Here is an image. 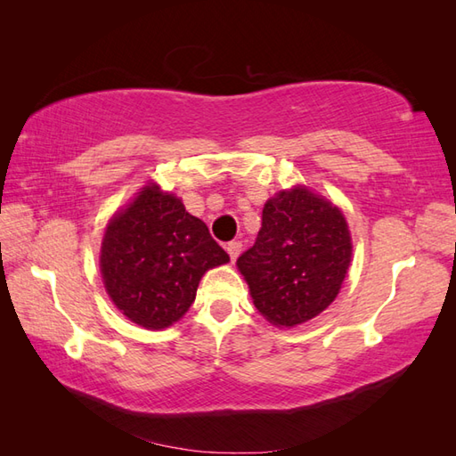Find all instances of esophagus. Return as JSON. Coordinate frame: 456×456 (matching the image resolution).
<instances>
[{
	"mask_svg": "<svg viewBox=\"0 0 456 456\" xmlns=\"http://www.w3.org/2000/svg\"><path fill=\"white\" fill-rule=\"evenodd\" d=\"M225 248H227L231 260H237V256L240 255V248H243V243H240V240H231Z\"/></svg>",
	"mask_w": 456,
	"mask_h": 456,
	"instance_id": "obj_1",
	"label": "esophagus"
}]
</instances>
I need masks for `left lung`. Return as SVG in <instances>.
Masks as SVG:
<instances>
[{
    "label": "left lung",
    "mask_w": 456,
    "mask_h": 456,
    "mask_svg": "<svg viewBox=\"0 0 456 456\" xmlns=\"http://www.w3.org/2000/svg\"><path fill=\"white\" fill-rule=\"evenodd\" d=\"M343 213L305 188L280 191L263 209L255 245L237 258L255 307L270 323L294 327L337 297L351 263Z\"/></svg>",
    "instance_id": "obj_1"
}]
</instances>
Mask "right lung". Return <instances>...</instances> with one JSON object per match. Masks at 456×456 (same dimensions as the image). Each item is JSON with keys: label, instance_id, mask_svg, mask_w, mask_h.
<instances>
[{"label": "right lung", "instance_id": "obj_1", "mask_svg": "<svg viewBox=\"0 0 456 456\" xmlns=\"http://www.w3.org/2000/svg\"><path fill=\"white\" fill-rule=\"evenodd\" d=\"M227 260L206 223L151 183L105 229L100 266L123 315L164 329L188 312L206 270Z\"/></svg>", "mask_w": 456, "mask_h": 456}]
</instances>
